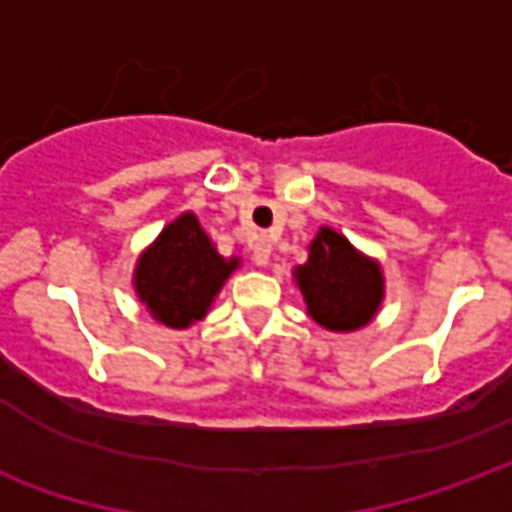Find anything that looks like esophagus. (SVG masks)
Returning <instances> with one entry per match:
<instances>
[{"label":"esophagus","mask_w":512,"mask_h":512,"mask_svg":"<svg viewBox=\"0 0 512 512\" xmlns=\"http://www.w3.org/2000/svg\"><path fill=\"white\" fill-rule=\"evenodd\" d=\"M252 260H255L257 266H266L268 260H271V241H268L266 235H257L255 244H252Z\"/></svg>","instance_id":"1"}]
</instances>
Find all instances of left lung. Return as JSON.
I'll list each match as a JSON object with an SVG mask.
<instances>
[{
    "label": "left lung",
    "instance_id": "left-lung-1",
    "mask_svg": "<svg viewBox=\"0 0 512 512\" xmlns=\"http://www.w3.org/2000/svg\"><path fill=\"white\" fill-rule=\"evenodd\" d=\"M307 312L329 332H354L370 323L384 299V277L373 260L348 244V238L321 227L310 244V260L296 268Z\"/></svg>",
    "mask_w": 512,
    "mask_h": 512
}]
</instances>
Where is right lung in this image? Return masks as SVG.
I'll return each mask as SVG.
<instances>
[{
  "label": "right lung",
  "mask_w": 512,
  "mask_h": 512,
  "mask_svg": "<svg viewBox=\"0 0 512 512\" xmlns=\"http://www.w3.org/2000/svg\"><path fill=\"white\" fill-rule=\"evenodd\" d=\"M238 260H224L194 213L164 227L136 266V293L156 321L186 329L211 307Z\"/></svg>",
  "instance_id": "right-lung-1"
}]
</instances>
